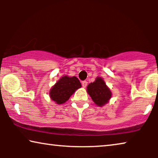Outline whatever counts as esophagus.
<instances>
[{"label":"esophagus","instance_id":"34e87169","mask_svg":"<svg viewBox=\"0 0 158 158\" xmlns=\"http://www.w3.org/2000/svg\"><path fill=\"white\" fill-rule=\"evenodd\" d=\"M87 85H88V82L87 81H82V85H83V88H85L86 86H87Z\"/></svg>","mask_w":158,"mask_h":158}]
</instances>
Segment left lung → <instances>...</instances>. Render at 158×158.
I'll list each match as a JSON object with an SVG mask.
<instances>
[{
    "mask_svg": "<svg viewBox=\"0 0 158 158\" xmlns=\"http://www.w3.org/2000/svg\"><path fill=\"white\" fill-rule=\"evenodd\" d=\"M87 91L94 103L102 106L111 97V92L101 77H97L94 83H90L87 87Z\"/></svg>",
    "mask_w": 158,
    "mask_h": 158,
    "instance_id": "8db88e82",
    "label": "left lung"
}]
</instances>
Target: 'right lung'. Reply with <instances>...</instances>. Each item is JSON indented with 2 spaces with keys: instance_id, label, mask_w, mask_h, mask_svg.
I'll list each match as a JSON object with an SVG mask.
<instances>
[{
  "instance_id": "1",
  "label": "right lung",
  "mask_w": 158,
  "mask_h": 158,
  "mask_svg": "<svg viewBox=\"0 0 158 158\" xmlns=\"http://www.w3.org/2000/svg\"><path fill=\"white\" fill-rule=\"evenodd\" d=\"M81 87V83L77 77L63 76L51 88L49 96L57 104H62Z\"/></svg>"
}]
</instances>
